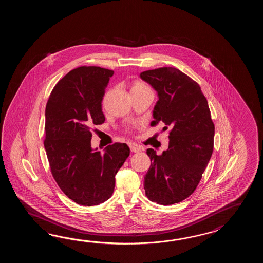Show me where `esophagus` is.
<instances>
[{
  "instance_id": "esophagus-1",
  "label": "esophagus",
  "mask_w": 263,
  "mask_h": 263,
  "mask_svg": "<svg viewBox=\"0 0 263 263\" xmlns=\"http://www.w3.org/2000/svg\"><path fill=\"white\" fill-rule=\"evenodd\" d=\"M129 146L132 152H140V151L143 149L140 145H136V144H134V143H129Z\"/></svg>"
}]
</instances>
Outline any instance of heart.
I'll return each mask as SVG.
<instances>
[{"mask_svg":"<svg viewBox=\"0 0 263 263\" xmlns=\"http://www.w3.org/2000/svg\"><path fill=\"white\" fill-rule=\"evenodd\" d=\"M136 88H146V86H145V84H142V83H135L132 89H136Z\"/></svg>","mask_w":263,"mask_h":263,"instance_id":"obj_1","label":"heart"}]
</instances>
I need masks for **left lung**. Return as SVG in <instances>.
Instances as JSON below:
<instances>
[{
	"instance_id": "8db88e82",
	"label": "left lung",
	"mask_w": 263,
	"mask_h": 263,
	"mask_svg": "<svg viewBox=\"0 0 263 263\" xmlns=\"http://www.w3.org/2000/svg\"><path fill=\"white\" fill-rule=\"evenodd\" d=\"M158 95L151 127L163 122L169 134L166 151L157 155L146 151L151 167L144 178L145 195L151 201L172 205L190 196L199 183L212 157L214 125L200 86L175 67L140 73Z\"/></svg>"
}]
</instances>
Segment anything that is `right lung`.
I'll return each instance as SVG.
<instances>
[{
	"label": "right lung",
	"mask_w": 263,
	"mask_h": 263,
	"mask_svg": "<svg viewBox=\"0 0 263 263\" xmlns=\"http://www.w3.org/2000/svg\"><path fill=\"white\" fill-rule=\"evenodd\" d=\"M114 71L80 67L62 78L45 110V149L64 194L83 206H95L114 193L116 175L129 155L125 143L91 146V127L104 122L101 101Z\"/></svg>",
	"instance_id": "right-lung-1"
}]
</instances>
